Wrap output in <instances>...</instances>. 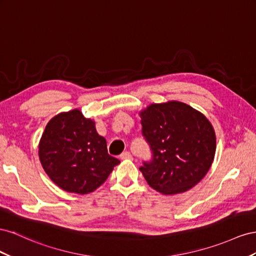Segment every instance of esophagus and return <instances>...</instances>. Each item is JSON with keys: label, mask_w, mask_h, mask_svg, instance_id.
<instances>
[{"label": "esophagus", "mask_w": 256, "mask_h": 256, "mask_svg": "<svg viewBox=\"0 0 256 256\" xmlns=\"http://www.w3.org/2000/svg\"><path fill=\"white\" fill-rule=\"evenodd\" d=\"M120 158H122V160H130V158H133V156H132V154H130L128 151H126V152H123L122 154L120 156Z\"/></svg>", "instance_id": "1"}]
</instances>
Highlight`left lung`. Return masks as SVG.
Segmentation results:
<instances>
[{"label":"left lung","mask_w":256,"mask_h":256,"mask_svg":"<svg viewBox=\"0 0 256 256\" xmlns=\"http://www.w3.org/2000/svg\"><path fill=\"white\" fill-rule=\"evenodd\" d=\"M142 136L152 158L140 170L156 191L178 194L205 177L216 153V134L209 120L177 100L151 104L140 112Z\"/></svg>","instance_id":"8db88e82"}]
</instances>
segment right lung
I'll return each mask as SVG.
<instances>
[{
  "mask_svg": "<svg viewBox=\"0 0 256 256\" xmlns=\"http://www.w3.org/2000/svg\"><path fill=\"white\" fill-rule=\"evenodd\" d=\"M38 149L49 178L64 191L76 194L96 191L120 163L108 154L106 140L98 134L96 122L84 118L79 109L54 116Z\"/></svg>",
  "mask_w": 256,
  "mask_h": 256,
  "instance_id": "add662e5",
  "label": "right lung"
}]
</instances>
